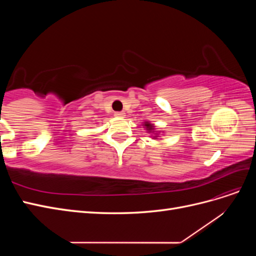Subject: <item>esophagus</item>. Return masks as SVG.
I'll use <instances>...</instances> for the list:
<instances>
[{
  "label": "esophagus",
  "instance_id": "esophagus-1",
  "mask_svg": "<svg viewBox=\"0 0 256 256\" xmlns=\"http://www.w3.org/2000/svg\"><path fill=\"white\" fill-rule=\"evenodd\" d=\"M114 116H116V118H122V116H125V113H122V112H115V113H114Z\"/></svg>",
  "mask_w": 256,
  "mask_h": 256
}]
</instances>
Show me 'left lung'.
<instances>
[{
    "label": "left lung",
    "mask_w": 256,
    "mask_h": 256,
    "mask_svg": "<svg viewBox=\"0 0 256 256\" xmlns=\"http://www.w3.org/2000/svg\"><path fill=\"white\" fill-rule=\"evenodd\" d=\"M144 126L146 127V129H147V130H150V131H152V130H154V126L152 125V124H150L148 122H145V124H144Z\"/></svg>",
    "instance_id": "left-lung-1"
}]
</instances>
